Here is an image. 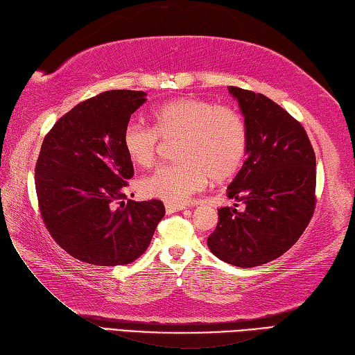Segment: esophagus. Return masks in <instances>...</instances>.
<instances>
[{
    "label": "esophagus",
    "mask_w": 355,
    "mask_h": 355,
    "mask_svg": "<svg viewBox=\"0 0 355 355\" xmlns=\"http://www.w3.org/2000/svg\"><path fill=\"white\" fill-rule=\"evenodd\" d=\"M164 207H166V212H168V214H175V212H180V210L186 209L183 205H172V202H166Z\"/></svg>",
    "instance_id": "obj_1"
}]
</instances>
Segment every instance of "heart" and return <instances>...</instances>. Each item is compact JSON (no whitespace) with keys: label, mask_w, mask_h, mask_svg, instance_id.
Wrapping results in <instances>:
<instances>
[{"label":"heart","mask_w":355,"mask_h":355,"mask_svg":"<svg viewBox=\"0 0 355 355\" xmlns=\"http://www.w3.org/2000/svg\"><path fill=\"white\" fill-rule=\"evenodd\" d=\"M154 128L130 120L122 145L130 162L140 168L153 164L158 135L175 143V164H162L139 180V191L172 205L184 202L209 182H223L244 160L247 131L235 110L193 96L175 97L157 105Z\"/></svg>","instance_id":"b5f03b06"}]
</instances>
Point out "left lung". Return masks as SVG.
Listing matches in <instances>:
<instances>
[{
    "label": "left lung",
    "mask_w": 355,
    "mask_h": 355,
    "mask_svg": "<svg viewBox=\"0 0 355 355\" xmlns=\"http://www.w3.org/2000/svg\"><path fill=\"white\" fill-rule=\"evenodd\" d=\"M247 131L245 162L229 184V198L244 210L221 207L207 245L236 267L275 261L310 223L315 198V155L297 120L259 93L229 87Z\"/></svg>",
    "instance_id": "8db88e82"
}]
</instances>
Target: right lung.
I'll return each instance as SVG.
<instances>
[{
  "instance_id": "obj_1",
  "label": "right lung",
  "mask_w": 355,
  "mask_h": 355,
  "mask_svg": "<svg viewBox=\"0 0 355 355\" xmlns=\"http://www.w3.org/2000/svg\"><path fill=\"white\" fill-rule=\"evenodd\" d=\"M146 93L111 89L76 105L42 141L35 169L45 227L64 250L93 266H125L145 253L164 216L162 201L126 198L134 168L125 125Z\"/></svg>"
}]
</instances>
